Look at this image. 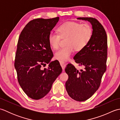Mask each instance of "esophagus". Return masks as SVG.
I'll list each match as a JSON object with an SVG mask.
<instances>
[{
    "label": "esophagus",
    "mask_w": 120,
    "mask_h": 120,
    "mask_svg": "<svg viewBox=\"0 0 120 120\" xmlns=\"http://www.w3.org/2000/svg\"><path fill=\"white\" fill-rule=\"evenodd\" d=\"M59 62H60L61 66L62 68H63V70H64L65 67L66 65H67V63H66L62 61H59Z\"/></svg>",
    "instance_id": "obj_1"
}]
</instances>
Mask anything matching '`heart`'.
I'll return each instance as SVG.
<instances>
[{
    "mask_svg": "<svg viewBox=\"0 0 120 120\" xmlns=\"http://www.w3.org/2000/svg\"><path fill=\"white\" fill-rule=\"evenodd\" d=\"M58 34L51 32L48 37L50 45L54 49L59 47L60 38H67L64 47L55 53V58L58 60H68L74 50L80 51L85 48L92 37V29L88 24H80L69 22L63 24L57 29Z\"/></svg>",
    "mask_w": 120,
    "mask_h": 120,
    "instance_id": "heart-1",
    "label": "heart"
}]
</instances>
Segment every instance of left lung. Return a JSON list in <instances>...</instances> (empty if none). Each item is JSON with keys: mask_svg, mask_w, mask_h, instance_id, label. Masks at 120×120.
<instances>
[{"mask_svg": "<svg viewBox=\"0 0 120 120\" xmlns=\"http://www.w3.org/2000/svg\"><path fill=\"white\" fill-rule=\"evenodd\" d=\"M89 22L92 27V37L89 44L74 57L82 67L79 71L71 63L65 68L68 79L65 88L71 98L76 101H86L98 90L106 70L107 37L105 29L98 20L92 17H78Z\"/></svg>", "mask_w": 120, "mask_h": 120, "instance_id": "obj_1", "label": "left lung"}]
</instances>
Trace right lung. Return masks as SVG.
Masks as SVG:
<instances>
[{"label":"right lung","instance_id":"1","mask_svg":"<svg viewBox=\"0 0 120 120\" xmlns=\"http://www.w3.org/2000/svg\"><path fill=\"white\" fill-rule=\"evenodd\" d=\"M59 17L37 19L28 23L18 41L14 67L22 90L32 99L43 98L50 91L53 82L62 72L53 56L48 37ZM49 64L47 69L43 66Z\"/></svg>","mask_w":120,"mask_h":120}]
</instances>
